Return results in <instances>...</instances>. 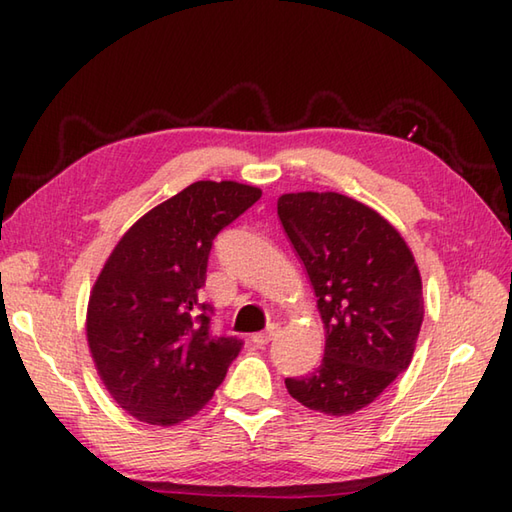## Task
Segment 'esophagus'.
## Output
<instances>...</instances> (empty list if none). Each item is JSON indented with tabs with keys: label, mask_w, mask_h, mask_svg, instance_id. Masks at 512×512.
<instances>
[{
	"label": "esophagus",
	"mask_w": 512,
	"mask_h": 512,
	"mask_svg": "<svg viewBox=\"0 0 512 512\" xmlns=\"http://www.w3.org/2000/svg\"><path fill=\"white\" fill-rule=\"evenodd\" d=\"M279 332H281L279 325H277V323H270L264 332L253 334V343H255V345H268L270 341L277 339Z\"/></svg>",
	"instance_id": "1"
}]
</instances>
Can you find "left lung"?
<instances>
[{
  "label": "left lung",
  "mask_w": 512,
  "mask_h": 512,
  "mask_svg": "<svg viewBox=\"0 0 512 512\" xmlns=\"http://www.w3.org/2000/svg\"><path fill=\"white\" fill-rule=\"evenodd\" d=\"M277 215L308 270L325 332L310 376L286 378L308 409L350 416L409 367L424 317L411 248L372 206L334 191L284 193Z\"/></svg>",
  "instance_id": "1"
}]
</instances>
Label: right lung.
<instances>
[{
    "instance_id": "add662e5",
    "label": "right lung",
    "mask_w": 512,
    "mask_h": 512,
    "mask_svg": "<svg viewBox=\"0 0 512 512\" xmlns=\"http://www.w3.org/2000/svg\"><path fill=\"white\" fill-rule=\"evenodd\" d=\"M262 189L200 180L154 206L107 257L88 301V345L103 385L129 416L173 427L195 416L242 350L209 334L198 295L215 235Z\"/></svg>"
}]
</instances>
